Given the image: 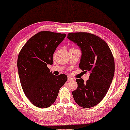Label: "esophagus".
<instances>
[{
	"mask_svg": "<svg viewBox=\"0 0 130 130\" xmlns=\"http://www.w3.org/2000/svg\"><path fill=\"white\" fill-rule=\"evenodd\" d=\"M71 80H73V78L71 77L68 76V81H71Z\"/></svg>",
	"mask_w": 130,
	"mask_h": 130,
	"instance_id": "34e87169",
	"label": "esophagus"
}]
</instances>
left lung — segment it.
<instances>
[{
  "label": "left lung",
  "mask_w": 130,
  "mask_h": 130,
  "mask_svg": "<svg viewBox=\"0 0 130 130\" xmlns=\"http://www.w3.org/2000/svg\"><path fill=\"white\" fill-rule=\"evenodd\" d=\"M67 38L79 46V67L89 71V80L76 79L77 89L72 91L76 103L89 108L102 101L108 91L115 74V60L108 44L99 37L87 32L69 33Z\"/></svg>",
  "instance_id": "obj_1"
}]
</instances>
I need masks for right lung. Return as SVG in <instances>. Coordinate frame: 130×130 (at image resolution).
Wrapping results in <instances>:
<instances>
[{"mask_svg": "<svg viewBox=\"0 0 130 130\" xmlns=\"http://www.w3.org/2000/svg\"><path fill=\"white\" fill-rule=\"evenodd\" d=\"M66 36L65 34L39 32L28 40L18 55L21 86L26 97L37 107L51 106L67 81L66 75L55 76L47 67L53 64V55Z\"/></svg>", "mask_w": 130, "mask_h": 130, "instance_id": "add662e5", "label": "right lung"}]
</instances>
